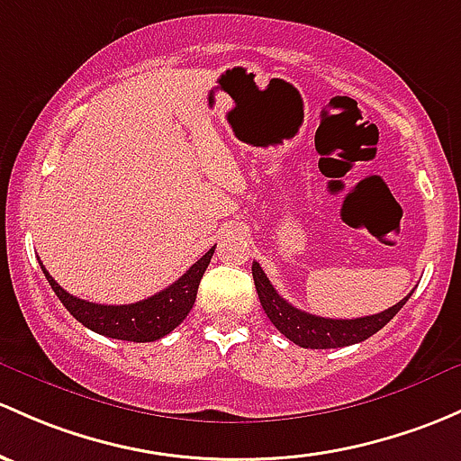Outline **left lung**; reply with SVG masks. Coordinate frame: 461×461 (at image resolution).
<instances>
[{
    "label": "left lung",
    "mask_w": 461,
    "mask_h": 461,
    "mask_svg": "<svg viewBox=\"0 0 461 461\" xmlns=\"http://www.w3.org/2000/svg\"><path fill=\"white\" fill-rule=\"evenodd\" d=\"M251 276H254L256 292H258L260 304H263L267 318L274 322V327L283 333L285 338L294 342V345L304 348H338L357 345L371 338L373 333L380 331L386 322H391L397 312L406 304L409 295L400 303L389 307L386 312L375 313V316L353 318V320H333V318H320L313 313L300 312L294 304H289L274 289L265 271L260 269L258 263L251 265Z\"/></svg>",
    "instance_id": "8db88e82"
}]
</instances>
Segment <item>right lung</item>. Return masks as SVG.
Here are the masks:
<instances>
[{"label": "right lung", "mask_w": 461, "mask_h": 461, "mask_svg": "<svg viewBox=\"0 0 461 461\" xmlns=\"http://www.w3.org/2000/svg\"><path fill=\"white\" fill-rule=\"evenodd\" d=\"M214 249L216 247H212L203 258H198L176 283H172L163 292L132 304H96L77 298V295L68 294L61 285L55 283V278L48 274L41 260H39V265H41L43 276L48 278L57 298L64 303L70 316L79 320L84 327L92 329L95 333H101V336L114 338V340L154 342L161 340L169 331H174L192 312L198 283H201L203 274L210 265Z\"/></svg>", "instance_id": "obj_1"}]
</instances>
